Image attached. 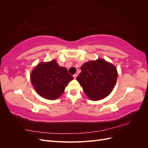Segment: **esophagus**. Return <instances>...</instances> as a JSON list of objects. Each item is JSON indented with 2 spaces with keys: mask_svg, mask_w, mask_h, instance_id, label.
<instances>
[{
  "mask_svg": "<svg viewBox=\"0 0 148 148\" xmlns=\"http://www.w3.org/2000/svg\"><path fill=\"white\" fill-rule=\"evenodd\" d=\"M77 74H75V75H73V78H74L75 79L77 78Z\"/></svg>",
  "mask_w": 148,
  "mask_h": 148,
  "instance_id": "34e87169",
  "label": "esophagus"
}]
</instances>
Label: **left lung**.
Segmentation results:
<instances>
[{
  "label": "left lung",
  "mask_w": 148,
  "mask_h": 148,
  "mask_svg": "<svg viewBox=\"0 0 148 148\" xmlns=\"http://www.w3.org/2000/svg\"><path fill=\"white\" fill-rule=\"evenodd\" d=\"M81 70L77 79L89 99H102L112 91L118 76L114 65L99 59L85 62Z\"/></svg>",
  "instance_id": "left-lung-1"
}]
</instances>
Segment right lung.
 Wrapping results in <instances>:
<instances>
[{"mask_svg": "<svg viewBox=\"0 0 148 148\" xmlns=\"http://www.w3.org/2000/svg\"><path fill=\"white\" fill-rule=\"evenodd\" d=\"M30 78L38 95L46 99L55 100L63 94L73 77L66 68L53 60L38 64L31 71Z\"/></svg>", "mask_w": 148, "mask_h": 148, "instance_id": "obj_1", "label": "right lung"}]
</instances>
